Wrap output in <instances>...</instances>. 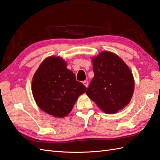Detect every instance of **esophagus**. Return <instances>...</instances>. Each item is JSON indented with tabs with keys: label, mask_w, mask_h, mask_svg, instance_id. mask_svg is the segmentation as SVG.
Here are the masks:
<instances>
[{
	"label": "esophagus",
	"mask_w": 160,
	"mask_h": 160,
	"mask_svg": "<svg viewBox=\"0 0 160 160\" xmlns=\"http://www.w3.org/2000/svg\"><path fill=\"white\" fill-rule=\"evenodd\" d=\"M83 84H84V85L87 88L88 87V85H89V82H88L87 80H84V81H83V82H82Z\"/></svg>",
	"instance_id": "1"
}]
</instances>
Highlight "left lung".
Returning a JSON list of instances; mask_svg holds the SVG:
<instances>
[{
  "label": "left lung",
  "mask_w": 160,
  "mask_h": 160,
  "mask_svg": "<svg viewBox=\"0 0 160 160\" xmlns=\"http://www.w3.org/2000/svg\"><path fill=\"white\" fill-rule=\"evenodd\" d=\"M94 77L86 93L104 113L113 114L130 102L135 87L129 67L116 54L104 51L92 58Z\"/></svg>",
  "instance_id": "left-lung-1"
}]
</instances>
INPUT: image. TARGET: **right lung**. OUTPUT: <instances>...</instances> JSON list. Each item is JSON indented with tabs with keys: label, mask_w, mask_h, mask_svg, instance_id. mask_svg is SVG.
I'll return each mask as SVG.
<instances>
[{
	"label": "right lung",
	"mask_w": 160,
	"mask_h": 160,
	"mask_svg": "<svg viewBox=\"0 0 160 160\" xmlns=\"http://www.w3.org/2000/svg\"><path fill=\"white\" fill-rule=\"evenodd\" d=\"M67 65L62 58L49 56L33 76L32 90L35 102L40 109L53 117L67 116L87 89Z\"/></svg>",
	"instance_id": "obj_1"
}]
</instances>
